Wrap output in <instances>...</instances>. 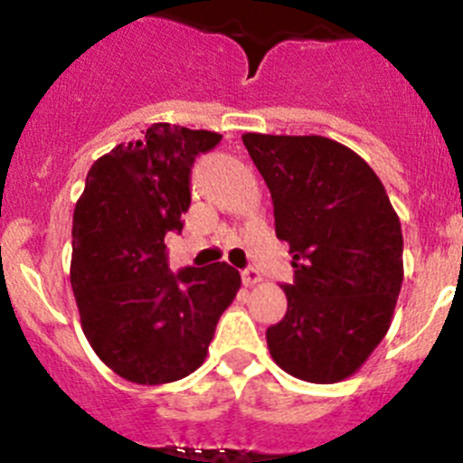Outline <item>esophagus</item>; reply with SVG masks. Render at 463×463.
Instances as JSON below:
<instances>
[{"instance_id": "34e87169", "label": "esophagus", "mask_w": 463, "mask_h": 463, "mask_svg": "<svg viewBox=\"0 0 463 463\" xmlns=\"http://www.w3.org/2000/svg\"><path fill=\"white\" fill-rule=\"evenodd\" d=\"M241 282L246 284V287H255V284L261 282V275L258 269H246L244 273H241Z\"/></svg>"}]
</instances>
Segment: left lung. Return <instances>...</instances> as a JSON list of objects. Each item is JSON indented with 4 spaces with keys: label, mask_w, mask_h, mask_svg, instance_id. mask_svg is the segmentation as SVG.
Returning a JSON list of instances; mask_svg holds the SVG:
<instances>
[{
    "label": "left lung",
    "mask_w": 463,
    "mask_h": 463,
    "mask_svg": "<svg viewBox=\"0 0 463 463\" xmlns=\"http://www.w3.org/2000/svg\"><path fill=\"white\" fill-rule=\"evenodd\" d=\"M270 190L275 235L296 279L266 343L287 374L338 383L356 374L392 325L403 282V235L381 179L325 137L244 134Z\"/></svg>",
    "instance_id": "8db88e82"
}]
</instances>
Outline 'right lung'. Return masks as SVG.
<instances>
[{
    "label": "right lung",
    "instance_id": "right-lung-1",
    "mask_svg": "<svg viewBox=\"0 0 463 463\" xmlns=\"http://www.w3.org/2000/svg\"><path fill=\"white\" fill-rule=\"evenodd\" d=\"M222 134L154 123L98 158L73 213L71 287L80 325L125 381L163 385L202 367L241 278L217 261L167 269L165 232L184 228L194 156Z\"/></svg>",
    "mask_w": 463,
    "mask_h": 463
}]
</instances>
